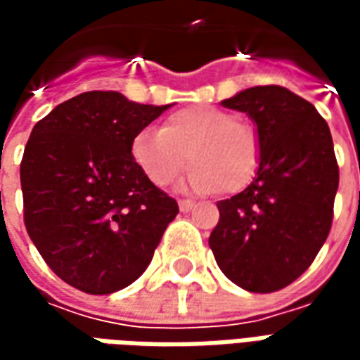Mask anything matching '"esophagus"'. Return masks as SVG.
<instances>
[{"label": "esophagus", "mask_w": 360, "mask_h": 360, "mask_svg": "<svg viewBox=\"0 0 360 360\" xmlns=\"http://www.w3.org/2000/svg\"><path fill=\"white\" fill-rule=\"evenodd\" d=\"M196 206L195 200H191V198H181L179 200V210L181 212H191Z\"/></svg>", "instance_id": "esophagus-1"}]
</instances>
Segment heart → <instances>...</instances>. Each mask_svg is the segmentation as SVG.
I'll list each match as a JSON object with an SVG mask.
<instances>
[{
	"instance_id": "b5f03b06",
	"label": "heart",
	"mask_w": 360,
	"mask_h": 360,
	"mask_svg": "<svg viewBox=\"0 0 360 360\" xmlns=\"http://www.w3.org/2000/svg\"><path fill=\"white\" fill-rule=\"evenodd\" d=\"M131 158L156 187H169L191 160L188 187L235 195L257 177L262 148L249 119L216 105H187L169 113L162 129L144 127L134 134Z\"/></svg>"
}]
</instances>
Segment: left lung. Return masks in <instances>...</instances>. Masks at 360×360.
<instances>
[{"mask_svg":"<svg viewBox=\"0 0 360 360\" xmlns=\"http://www.w3.org/2000/svg\"><path fill=\"white\" fill-rule=\"evenodd\" d=\"M221 105L257 123L262 158L249 187L218 202L208 245L235 285L274 293L312 264L332 229L340 167L330 127L278 84L243 90Z\"/></svg>","mask_w":360,"mask_h":360,"instance_id":"1","label":"left lung"}]
</instances>
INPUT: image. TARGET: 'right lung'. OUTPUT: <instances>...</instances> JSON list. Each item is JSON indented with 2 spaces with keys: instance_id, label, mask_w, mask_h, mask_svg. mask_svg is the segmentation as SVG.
Here are the masks:
<instances>
[{
  "instance_id": "right-lung-1",
  "label": "right lung",
  "mask_w": 360,
  "mask_h": 360,
  "mask_svg": "<svg viewBox=\"0 0 360 360\" xmlns=\"http://www.w3.org/2000/svg\"><path fill=\"white\" fill-rule=\"evenodd\" d=\"M167 108L92 90L30 133L20 162L25 226L46 264L84 293L131 285L179 214L131 158L134 134Z\"/></svg>"
}]
</instances>
